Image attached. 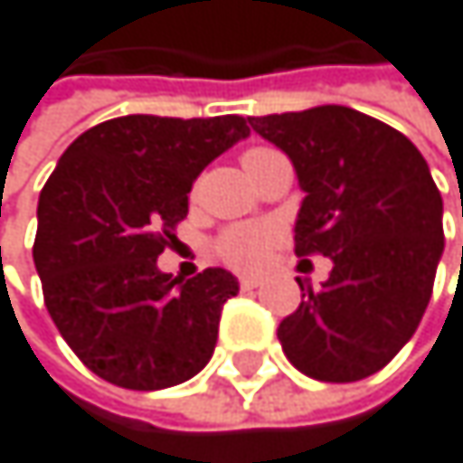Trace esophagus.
Returning a JSON list of instances; mask_svg holds the SVG:
<instances>
[{"label":"esophagus","mask_w":463,"mask_h":463,"mask_svg":"<svg viewBox=\"0 0 463 463\" xmlns=\"http://www.w3.org/2000/svg\"><path fill=\"white\" fill-rule=\"evenodd\" d=\"M239 283H241L244 291H252V288L263 286V278H258V275H244V278H239Z\"/></svg>","instance_id":"obj_1"}]
</instances>
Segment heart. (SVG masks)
Here are the masks:
<instances>
[{
    "instance_id": "heart-1",
    "label": "heart",
    "mask_w": 463,
    "mask_h": 463,
    "mask_svg": "<svg viewBox=\"0 0 463 463\" xmlns=\"http://www.w3.org/2000/svg\"><path fill=\"white\" fill-rule=\"evenodd\" d=\"M269 152L263 146H252L244 152L241 164H252L258 155ZM278 244V230L272 224H263V222H247V224H236L222 233L216 250L219 255L230 263V266H239V269H252V266H260L269 252Z\"/></svg>"
}]
</instances>
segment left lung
Masks as SVG:
<instances>
[{"label":"left lung","instance_id":"1","mask_svg":"<svg viewBox=\"0 0 463 463\" xmlns=\"http://www.w3.org/2000/svg\"><path fill=\"white\" fill-rule=\"evenodd\" d=\"M252 130L294 164L306 200L294 252L333 260L322 288L302 286L278 327L286 358L314 381L375 375L411 339L444 252L441 194L420 149L345 105L252 116Z\"/></svg>","mask_w":463,"mask_h":463}]
</instances>
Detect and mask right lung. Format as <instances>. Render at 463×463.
Here are the masks:
<instances>
[{"instance_id": "obj_1", "label": "right lung", "mask_w": 463, "mask_h": 463, "mask_svg": "<svg viewBox=\"0 0 463 463\" xmlns=\"http://www.w3.org/2000/svg\"><path fill=\"white\" fill-rule=\"evenodd\" d=\"M241 116H118L61 155L38 200L33 260L43 302L74 355L102 381L155 392L211 361L227 269L191 280L157 269L200 172L247 138Z\"/></svg>"}]
</instances>
